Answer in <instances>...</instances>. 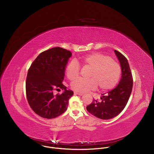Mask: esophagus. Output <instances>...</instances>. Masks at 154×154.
Instances as JSON below:
<instances>
[{
	"mask_svg": "<svg viewBox=\"0 0 154 154\" xmlns=\"http://www.w3.org/2000/svg\"><path fill=\"white\" fill-rule=\"evenodd\" d=\"M75 94L78 95H80V96H82V95H84L82 93H80V92H75Z\"/></svg>",
	"mask_w": 154,
	"mask_h": 154,
	"instance_id": "esophagus-1",
	"label": "esophagus"
}]
</instances>
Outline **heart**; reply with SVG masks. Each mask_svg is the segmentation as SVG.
<instances>
[{
	"instance_id": "1",
	"label": "heart",
	"mask_w": 154,
	"mask_h": 154,
	"mask_svg": "<svg viewBox=\"0 0 154 154\" xmlns=\"http://www.w3.org/2000/svg\"><path fill=\"white\" fill-rule=\"evenodd\" d=\"M78 62L92 67L90 79L79 78L71 84L74 91L84 93L94 89L99 85L103 90H109L116 87L121 76V67L118 63L110 57L99 53H93L80 57ZM80 67L74 60H71L66 67L67 78L71 81L76 79L79 74Z\"/></svg>"
}]
</instances>
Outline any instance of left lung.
Masks as SVG:
<instances>
[{
    "instance_id": "1",
    "label": "left lung",
    "mask_w": 154,
    "mask_h": 154,
    "mask_svg": "<svg viewBox=\"0 0 154 154\" xmlns=\"http://www.w3.org/2000/svg\"><path fill=\"white\" fill-rule=\"evenodd\" d=\"M120 62L122 77L117 86L106 94H101V101L94 100L87 107V110L93 116L109 120L119 114L126 106L132 92L133 78L127 59L120 52L114 50Z\"/></svg>"
}]
</instances>
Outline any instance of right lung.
<instances>
[{"instance_id": "add662e5", "label": "right lung", "mask_w": 154, "mask_h": 154, "mask_svg": "<svg viewBox=\"0 0 154 154\" xmlns=\"http://www.w3.org/2000/svg\"><path fill=\"white\" fill-rule=\"evenodd\" d=\"M70 51L59 47L40 53L28 69L26 94L29 106L37 114L53 119L66 111L73 92L62 84ZM62 89V94L54 95V90Z\"/></svg>"}]
</instances>
